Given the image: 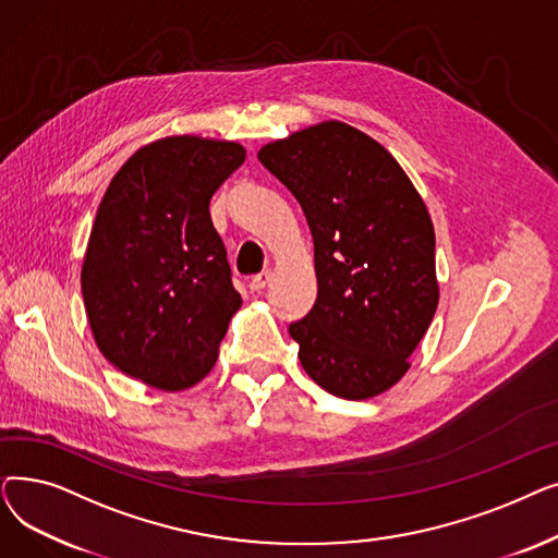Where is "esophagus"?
Masks as SVG:
<instances>
[{
  "label": "esophagus",
  "instance_id": "obj_1",
  "mask_svg": "<svg viewBox=\"0 0 558 558\" xmlns=\"http://www.w3.org/2000/svg\"><path fill=\"white\" fill-rule=\"evenodd\" d=\"M269 280H271V271H262V274L253 276V280H251V289H253V291H257V294H259V291L267 289Z\"/></svg>",
  "mask_w": 558,
  "mask_h": 558
}]
</instances>
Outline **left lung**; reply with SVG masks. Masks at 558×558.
I'll return each instance as SVG.
<instances>
[{
    "instance_id": "8db88e82",
    "label": "left lung",
    "mask_w": 558,
    "mask_h": 558,
    "mask_svg": "<svg viewBox=\"0 0 558 558\" xmlns=\"http://www.w3.org/2000/svg\"><path fill=\"white\" fill-rule=\"evenodd\" d=\"M257 158L299 198L314 238L318 296L289 326L305 373L337 398L385 393L438 305L423 196L383 144L337 120L264 144Z\"/></svg>"
}]
</instances>
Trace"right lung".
<instances>
[{
	"instance_id": "obj_1",
	"label": "right lung",
	"mask_w": 558,
	"mask_h": 558,
	"mask_svg": "<svg viewBox=\"0 0 558 558\" xmlns=\"http://www.w3.org/2000/svg\"><path fill=\"white\" fill-rule=\"evenodd\" d=\"M246 160L238 142L169 135L112 175L87 240L81 291L101 355L160 391L208 375L242 296L210 198Z\"/></svg>"
}]
</instances>
